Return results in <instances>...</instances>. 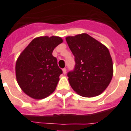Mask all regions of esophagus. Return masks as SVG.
I'll return each mask as SVG.
<instances>
[{
    "instance_id": "obj_1",
    "label": "esophagus",
    "mask_w": 131,
    "mask_h": 131,
    "mask_svg": "<svg viewBox=\"0 0 131 131\" xmlns=\"http://www.w3.org/2000/svg\"><path fill=\"white\" fill-rule=\"evenodd\" d=\"M63 74H66V68L63 69Z\"/></svg>"
}]
</instances>
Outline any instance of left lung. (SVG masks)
Wrapping results in <instances>:
<instances>
[{"label": "left lung", "instance_id": "left-lung-1", "mask_svg": "<svg viewBox=\"0 0 131 131\" xmlns=\"http://www.w3.org/2000/svg\"><path fill=\"white\" fill-rule=\"evenodd\" d=\"M66 39L75 57V69L68 73L72 89L86 98L101 94L113 76L108 49L87 33L68 36Z\"/></svg>", "mask_w": 131, "mask_h": 131}]
</instances>
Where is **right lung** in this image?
<instances>
[{"label":"right lung","instance_id":"right-lung-1","mask_svg":"<svg viewBox=\"0 0 131 131\" xmlns=\"http://www.w3.org/2000/svg\"><path fill=\"white\" fill-rule=\"evenodd\" d=\"M62 42L63 39L58 36L38 37L31 41L17 58V82L29 97L40 100L55 91L62 70L52 53Z\"/></svg>","mask_w":131,"mask_h":131}]
</instances>
